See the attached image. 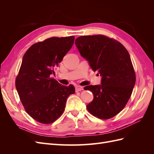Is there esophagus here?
<instances>
[{
  "mask_svg": "<svg viewBox=\"0 0 154 154\" xmlns=\"http://www.w3.org/2000/svg\"><path fill=\"white\" fill-rule=\"evenodd\" d=\"M75 90L76 92L78 91H83V87L80 85H77L75 87Z\"/></svg>",
  "mask_w": 154,
  "mask_h": 154,
  "instance_id": "obj_1",
  "label": "esophagus"
}]
</instances>
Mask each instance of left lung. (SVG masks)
<instances>
[{"mask_svg": "<svg viewBox=\"0 0 154 154\" xmlns=\"http://www.w3.org/2000/svg\"><path fill=\"white\" fill-rule=\"evenodd\" d=\"M75 44L91 69L101 76L100 85L84 88L94 96L87 110L100 119L114 117L127 103L136 83L128 52L119 42L101 35L80 36Z\"/></svg>", "mask_w": 154, "mask_h": 154, "instance_id": "1", "label": "left lung"}]
</instances>
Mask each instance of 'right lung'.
<instances>
[{"label": "right lung", "mask_w": 154, "mask_h": 154, "mask_svg": "<svg viewBox=\"0 0 154 154\" xmlns=\"http://www.w3.org/2000/svg\"><path fill=\"white\" fill-rule=\"evenodd\" d=\"M74 36L52 37L27 49L16 78L15 86L26 112L37 122L53 123L63 112L72 85L63 86L51 77L71 49Z\"/></svg>", "instance_id": "1"}]
</instances>
